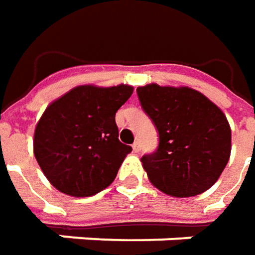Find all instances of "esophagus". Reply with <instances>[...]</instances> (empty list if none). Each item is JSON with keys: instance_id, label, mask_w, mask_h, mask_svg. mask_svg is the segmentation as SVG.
Segmentation results:
<instances>
[{"instance_id": "34e87169", "label": "esophagus", "mask_w": 255, "mask_h": 255, "mask_svg": "<svg viewBox=\"0 0 255 255\" xmlns=\"http://www.w3.org/2000/svg\"><path fill=\"white\" fill-rule=\"evenodd\" d=\"M139 149H141V145H139L138 141H135V142L132 144V151H134V152H139Z\"/></svg>"}]
</instances>
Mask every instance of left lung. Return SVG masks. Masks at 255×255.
I'll return each mask as SVG.
<instances>
[{"instance_id":"1","label":"left lung","mask_w":255,"mask_h":255,"mask_svg":"<svg viewBox=\"0 0 255 255\" xmlns=\"http://www.w3.org/2000/svg\"><path fill=\"white\" fill-rule=\"evenodd\" d=\"M136 93L159 132L156 152L141 158L149 182L173 198L212 188L232 152V129L223 111L186 86L149 83Z\"/></svg>"}]
</instances>
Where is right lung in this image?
Wrapping results in <instances>:
<instances>
[{"label": "right lung", "mask_w": 255, "mask_h": 255, "mask_svg": "<svg viewBox=\"0 0 255 255\" xmlns=\"http://www.w3.org/2000/svg\"><path fill=\"white\" fill-rule=\"evenodd\" d=\"M134 87L76 86L53 100L33 132V154L52 186L87 198L110 186L132 148L119 141L116 113Z\"/></svg>", "instance_id": "obj_1"}]
</instances>
